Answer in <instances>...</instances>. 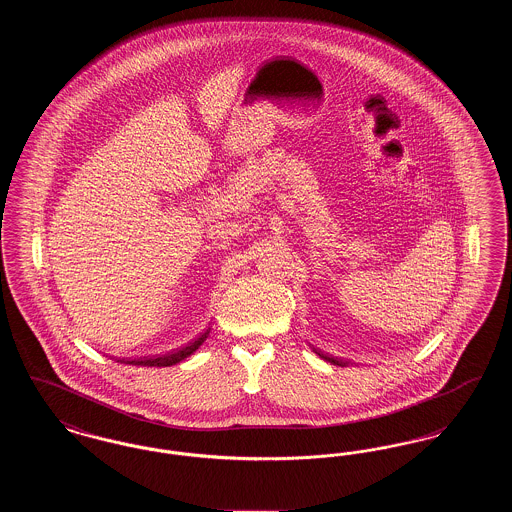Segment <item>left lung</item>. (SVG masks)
<instances>
[{
    "instance_id": "left-lung-1",
    "label": "left lung",
    "mask_w": 512,
    "mask_h": 512,
    "mask_svg": "<svg viewBox=\"0 0 512 512\" xmlns=\"http://www.w3.org/2000/svg\"><path fill=\"white\" fill-rule=\"evenodd\" d=\"M315 353H317L318 357H322V359H324V361H328V363H332V365H338V366L347 365V363H343V361H338V359H334V357H328V355H324V353H320V351H317V349H315Z\"/></svg>"
}]
</instances>
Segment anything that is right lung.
<instances>
[{"label":"right lung","mask_w":512,"mask_h":512,"mask_svg":"<svg viewBox=\"0 0 512 512\" xmlns=\"http://www.w3.org/2000/svg\"><path fill=\"white\" fill-rule=\"evenodd\" d=\"M207 334H209V330L203 334V336H199L197 340L192 341V343H188V345H184L182 349H178V351H172L169 355H163V357H157V359H144V361H132V365H144V366H171L176 365V363H180V361H184L186 357H190L194 351L199 349V345L203 343V341L207 340Z\"/></svg>","instance_id":"1"}]
</instances>
